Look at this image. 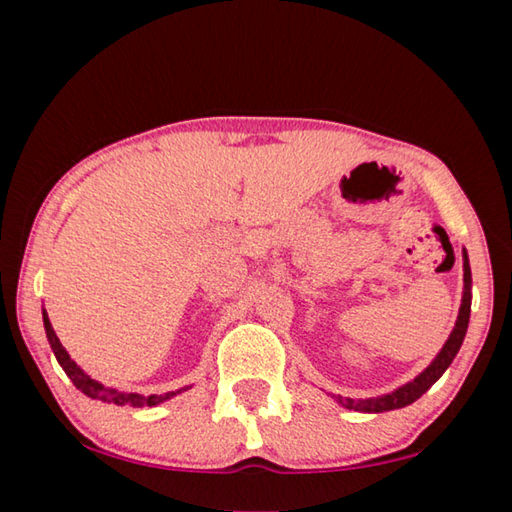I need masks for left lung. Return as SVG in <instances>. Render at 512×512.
Instances as JSON below:
<instances>
[{
	"instance_id": "obj_1",
	"label": "left lung",
	"mask_w": 512,
	"mask_h": 512,
	"mask_svg": "<svg viewBox=\"0 0 512 512\" xmlns=\"http://www.w3.org/2000/svg\"><path fill=\"white\" fill-rule=\"evenodd\" d=\"M470 309H472V271H470V259H467V250L463 248V300H461V309H458V318L456 325L449 334V339L445 341L443 350L436 354L427 368H424L418 377L406 381L404 386L395 388L393 393L386 395H377V397H368V400H350V397H341L336 395L334 400L341 406L350 411H359V413H384V411H395V409H404V406L413 404L415 400L429 391V388L436 384V381L443 377V372L452 366L454 357L461 350L465 332H467V323H470Z\"/></svg>"
}]
</instances>
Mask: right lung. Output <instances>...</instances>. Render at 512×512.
<instances>
[{
	"label": "right lung",
	"instance_id": "right-lung-1",
	"mask_svg": "<svg viewBox=\"0 0 512 512\" xmlns=\"http://www.w3.org/2000/svg\"><path fill=\"white\" fill-rule=\"evenodd\" d=\"M42 323H45L47 341L51 345V350H54V354H56L60 368L65 370V375L69 379H72V384L79 388L81 393L92 397V400H101V402H108V404L112 402V404H117V406L131 404V406H135V409H140V406H155V404H160V402H167V400H171L173 395L183 393V391H187V388H189V386H185V388H180V391L144 397L140 393H121V391H117V388L103 386L101 381L92 379L90 375H85V370H81V366H76V361H72V357H69L67 350L63 348V343L58 341V336L54 332V327H51V323H49V316H47L45 309H42Z\"/></svg>",
	"mask_w": 512,
	"mask_h": 512
}]
</instances>
